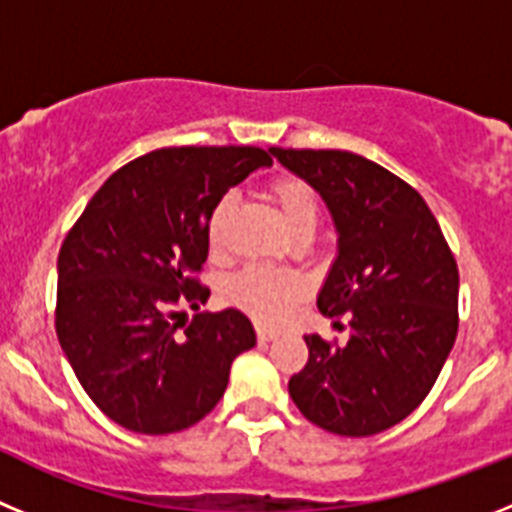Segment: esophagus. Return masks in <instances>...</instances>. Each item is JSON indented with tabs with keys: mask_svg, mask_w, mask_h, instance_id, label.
I'll return each instance as SVG.
<instances>
[{
	"mask_svg": "<svg viewBox=\"0 0 512 512\" xmlns=\"http://www.w3.org/2000/svg\"><path fill=\"white\" fill-rule=\"evenodd\" d=\"M256 336H259V341H271V338H277V330L266 328V325H259V328H256Z\"/></svg>",
	"mask_w": 512,
	"mask_h": 512,
	"instance_id": "34e87169",
	"label": "esophagus"
}]
</instances>
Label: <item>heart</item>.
<instances>
[{
	"mask_svg": "<svg viewBox=\"0 0 512 512\" xmlns=\"http://www.w3.org/2000/svg\"><path fill=\"white\" fill-rule=\"evenodd\" d=\"M269 194L279 215L292 233L305 225L318 223V200L312 189L295 176H279L269 184ZM233 212V197L225 194L215 202L207 217V243L212 251H220L225 241V225ZM225 295L235 307L248 312L253 320L264 325H277L287 318L289 307L302 295V279L289 271L266 269V266H248L238 271L225 284Z\"/></svg>",
	"mask_w": 512,
	"mask_h": 512,
	"instance_id": "heart-1",
	"label": "heart"
}]
</instances>
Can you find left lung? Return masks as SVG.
<instances>
[{
  "label": "left lung",
  "instance_id": "8db88e82",
  "mask_svg": "<svg viewBox=\"0 0 512 512\" xmlns=\"http://www.w3.org/2000/svg\"><path fill=\"white\" fill-rule=\"evenodd\" d=\"M328 205L338 256L318 295L351 336H305L310 356L289 395L310 423L374 436L408 418L431 392L459 328V269L425 200L400 176L348 151L269 148Z\"/></svg>",
  "mask_w": 512,
  "mask_h": 512
}]
</instances>
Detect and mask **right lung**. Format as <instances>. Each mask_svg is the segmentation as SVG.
<instances>
[{
	"mask_svg": "<svg viewBox=\"0 0 512 512\" xmlns=\"http://www.w3.org/2000/svg\"><path fill=\"white\" fill-rule=\"evenodd\" d=\"M269 153L251 146L161 148L99 187L58 253L56 333L76 379L117 425L164 436L215 408L230 364L256 346L241 310L197 312L207 217Z\"/></svg>",
	"mask_w": 512,
	"mask_h": 512,
	"instance_id": "add662e5",
	"label": "right lung"
}]
</instances>
